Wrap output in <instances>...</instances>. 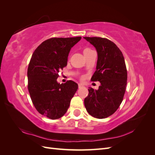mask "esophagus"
Instances as JSON below:
<instances>
[{"label": "esophagus", "mask_w": 155, "mask_h": 155, "mask_svg": "<svg viewBox=\"0 0 155 155\" xmlns=\"http://www.w3.org/2000/svg\"><path fill=\"white\" fill-rule=\"evenodd\" d=\"M84 87V85H83L82 84H81V83H79L78 84V87H79V88H81L82 87Z\"/></svg>", "instance_id": "1"}]
</instances>
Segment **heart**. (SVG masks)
<instances>
[{
  "mask_svg": "<svg viewBox=\"0 0 155 155\" xmlns=\"http://www.w3.org/2000/svg\"><path fill=\"white\" fill-rule=\"evenodd\" d=\"M85 50H88V49H85Z\"/></svg>",
  "mask_w": 155,
  "mask_h": 155,
  "instance_id": "b5f03b06",
  "label": "heart"
}]
</instances>
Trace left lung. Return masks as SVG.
<instances>
[{"label":"left lung","mask_w":155,"mask_h":155,"mask_svg":"<svg viewBox=\"0 0 155 155\" xmlns=\"http://www.w3.org/2000/svg\"><path fill=\"white\" fill-rule=\"evenodd\" d=\"M94 46L97 61L96 70L91 78L98 81L97 90L90 87L84 104L88 113L96 118H107L118 109L123 101L127 80L125 59L113 42L101 37H84Z\"/></svg>","instance_id":"left-lung-1"}]
</instances>
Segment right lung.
<instances>
[{"label": "right lung", "instance_id": "right-lung-1", "mask_svg": "<svg viewBox=\"0 0 155 155\" xmlns=\"http://www.w3.org/2000/svg\"><path fill=\"white\" fill-rule=\"evenodd\" d=\"M81 37L56 38L43 42L32 56L28 68V88L37 110L51 120L66 113L78 85L73 81L60 84L61 69L67 65L68 54Z\"/></svg>", "mask_w": 155, "mask_h": 155}]
</instances>
